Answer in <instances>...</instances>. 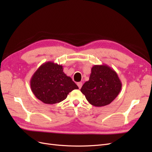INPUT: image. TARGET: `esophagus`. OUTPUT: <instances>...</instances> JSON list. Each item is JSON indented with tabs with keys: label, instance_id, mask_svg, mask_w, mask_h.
Masks as SVG:
<instances>
[{
	"label": "esophagus",
	"instance_id": "obj_1",
	"mask_svg": "<svg viewBox=\"0 0 152 152\" xmlns=\"http://www.w3.org/2000/svg\"><path fill=\"white\" fill-rule=\"evenodd\" d=\"M77 86H78V87H79V89H80L81 87H82V82H77Z\"/></svg>",
	"mask_w": 152,
	"mask_h": 152
}]
</instances>
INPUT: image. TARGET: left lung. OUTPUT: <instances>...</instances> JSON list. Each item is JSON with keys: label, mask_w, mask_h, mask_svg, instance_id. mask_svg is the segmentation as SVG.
Returning a JSON list of instances; mask_svg holds the SVG:
<instances>
[{"label": "left lung", "mask_w": 152, "mask_h": 152, "mask_svg": "<svg viewBox=\"0 0 152 152\" xmlns=\"http://www.w3.org/2000/svg\"><path fill=\"white\" fill-rule=\"evenodd\" d=\"M121 88L122 82L117 72L107 65H100L92 67L89 80L80 91L90 104L99 107L111 103Z\"/></svg>", "instance_id": "8db88e82"}]
</instances>
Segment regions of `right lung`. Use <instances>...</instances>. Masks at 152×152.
<instances>
[{
    "label": "right lung",
    "mask_w": 152,
    "mask_h": 152,
    "mask_svg": "<svg viewBox=\"0 0 152 152\" xmlns=\"http://www.w3.org/2000/svg\"><path fill=\"white\" fill-rule=\"evenodd\" d=\"M30 87L35 97L45 104L61 102L69 93L79 89L63 72V66L53 61L45 62L39 67L31 78Z\"/></svg>",
    "instance_id": "add662e5"
}]
</instances>
